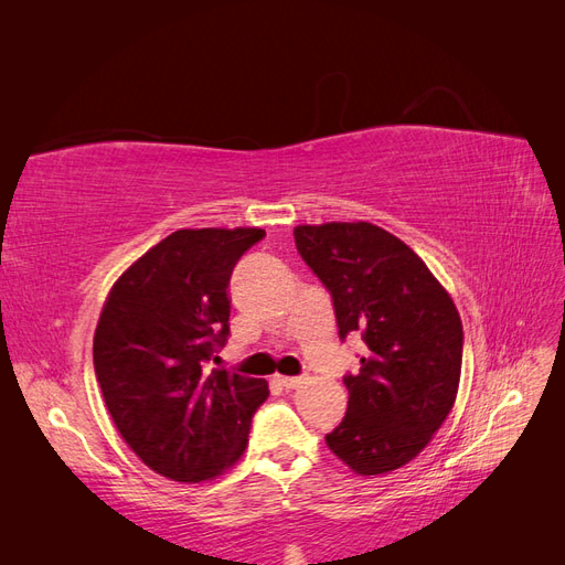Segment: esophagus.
I'll use <instances>...</instances> for the list:
<instances>
[{
  "mask_svg": "<svg viewBox=\"0 0 565 565\" xmlns=\"http://www.w3.org/2000/svg\"><path fill=\"white\" fill-rule=\"evenodd\" d=\"M278 384H280V386H285V388H297V386H301V384H303V380H301V377H282V374H280V377H278Z\"/></svg>",
  "mask_w": 565,
  "mask_h": 565,
  "instance_id": "esophagus-1",
  "label": "esophagus"
}]
</instances>
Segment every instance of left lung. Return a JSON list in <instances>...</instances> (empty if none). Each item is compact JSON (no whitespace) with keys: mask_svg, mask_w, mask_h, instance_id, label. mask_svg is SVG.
<instances>
[{"mask_svg":"<svg viewBox=\"0 0 565 565\" xmlns=\"http://www.w3.org/2000/svg\"><path fill=\"white\" fill-rule=\"evenodd\" d=\"M295 243L332 295L339 339L361 334L349 407L324 436L361 476L401 469L446 422L457 398L465 332L450 295L396 235L367 221L297 226Z\"/></svg>","mask_w":565,"mask_h":565,"instance_id":"obj_1","label":"left lung"}]
</instances>
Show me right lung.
I'll return each mask as SVG.
<instances>
[{
	"mask_svg": "<svg viewBox=\"0 0 565 565\" xmlns=\"http://www.w3.org/2000/svg\"><path fill=\"white\" fill-rule=\"evenodd\" d=\"M262 228H183L113 285L94 334V370L108 413L143 465L200 483L247 448L266 380L207 363L231 334L226 287Z\"/></svg>",
	"mask_w": 565,
	"mask_h": 565,
	"instance_id": "1",
	"label": "right lung"
}]
</instances>
